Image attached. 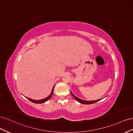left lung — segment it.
<instances>
[{
  "mask_svg": "<svg viewBox=\"0 0 133 133\" xmlns=\"http://www.w3.org/2000/svg\"><path fill=\"white\" fill-rule=\"evenodd\" d=\"M71 94H72V95L73 96V97L75 98L76 100L78 102H79V103H81V104H86V105H88V104H94V103H95V102H97V101H100V100H102V98H100V99H98V100H92V101H86V100H82V99H80V98H78L77 97H76V96H75L72 93V92L71 91Z\"/></svg>",
  "mask_w": 133,
  "mask_h": 133,
  "instance_id": "1",
  "label": "left lung"
}]
</instances>
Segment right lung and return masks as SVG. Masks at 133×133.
I'll return each instance as SVG.
<instances>
[{
  "mask_svg": "<svg viewBox=\"0 0 133 133\" xmlns=\"http://www.w3.org/2000/svg\"><path fill=\"white\" fill-rule=\"evenodd\" d=\"M55 86V85H54V88H52V91H51V93L50 94V95H49L48 97H45L44 98H43V99H42V100H33L32 99V98H28L27 97H25L27 99H28L29 100H30L31 101H32V102H33V103H36V104H42V103H43V102H46L47 101H48V100H50L51 97H52V95H53V92H54V88Z\"/></svg>",
  "mask_w": 133,
  "mask_h": 133,
  "instance_id": "right-lung-1",
  "label": "right lung"
}]
</instances>
